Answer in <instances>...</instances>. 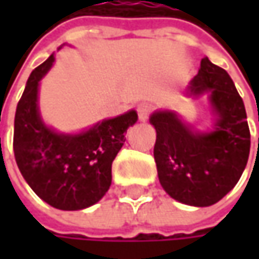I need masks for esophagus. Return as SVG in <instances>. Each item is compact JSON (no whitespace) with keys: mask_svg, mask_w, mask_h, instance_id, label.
Returning a JSON list of instances; mask_svg holds the SVG:
<instances>
[{"mask_svg":"<svg viewBox=\"0 0 259 259\" xmlns=\"http://www.w3.org/2000/svg\"><path fill=\"white\" fill-rule=\"evenodd\" d=\"M137 111H138V118H140V121H147L148 116H150V112H151V106L148 104H145V102H143V104L138 105Z\"/></svg>","mask_w":259,"mask_h":259,"instance_id":"obj_1","label":"esophagus"}]
</instances>
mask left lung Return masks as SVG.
<instances>
[{"label": "left lung", "mask_w": 259, "mask_h": 259, "mask_svg": "<svg viewBox=\"0 0 259 259\" xmlns=\"http://www.w3.org/2000/svg\"><path fill=\"white\" fill-rule=\"evenodd\" d=\"M186 95H207L212 130L197 131L173 111H155L150 116L157 133L154 160L165 193L180 203L204 207L219 202L241 179L251 134L244 101L231 76L207 57L202 59Z\"/></svg>", "instance_id": "1"}]
</instances>
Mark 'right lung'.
<instances>
[{
  "instance_id": "add662e5",
  "label": "right lung",
  "mask_w": 259,
  "mask_h": 259,
  "mask_svg": "<svg viewBox=\"0 0 259 259\" xmlns=\"http://www.w3.org/2000/svg\"><path fill=\"white\" fill-rule=\"evenodd\" d=\"M53 63L55 55L31 72L17 105L15 161L41 200L60 210H80L99 202L108 192L112 161L138 115L131 109L79 134H63L47 126L38 111V86Z\"/></svg>"
}]
</instances>
